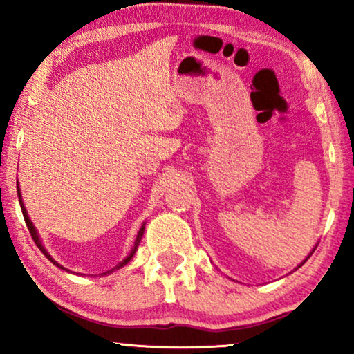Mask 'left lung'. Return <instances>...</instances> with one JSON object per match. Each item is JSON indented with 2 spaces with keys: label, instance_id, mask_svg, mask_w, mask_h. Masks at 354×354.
Instances as JSON below:
<instances>
[{
  "label": "left lung",
  "instance_id": "1",
  "mask_svg": "<svg viewBox=\"0 0 354 354\" xmlns=\"http://www.w3.org/2000/svg\"><path fill=\"white\" fill-rule=\"evenodd\" d=\"M310 254H312V252H310ZM310 254H308V257H310ZM305 261H307V259H305ZM305 261H304V263H305ZM304 263H302V264H304ZM302 264H300V266H302ZM300 266H299V268H300Z\"/></svg>",
  "mask_w": 354,
  "mask_h": 354
}]
</instances>
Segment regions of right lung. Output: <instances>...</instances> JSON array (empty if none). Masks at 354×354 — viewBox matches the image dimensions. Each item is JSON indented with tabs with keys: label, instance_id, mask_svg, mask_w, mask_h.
<instances>
[{
	"label": "right lung",
	"instance_id": "obj_1",
	"mask_svg": "<svg viewBox=\"0 0 354 354\" xmlns=\"http://www.w3.org/2000/svg\"><path fill=\"white\" fill-rule=\"evenodd\" d=\"M17 197H19V205H21V210H23V216H24V221H26V225H28V230H29V233H30V236H32V239H34V243L37 244V248L39 250L42 251V254L47 257V259L50 261L52 264H55L57 268H60V269H64V270H67L64 268V266H60L59 263H57V261H54V257H52L49 252L46 251V248L42 246V243H41V238H39V234H37V230L34 228V225H32V221L29 220V216H28V212H26V208H24V203H23V198H21V192H19V184H17ZM142 234H144V225L141 226V230H139V233H138V236H136V241H134V246H133V250H131V252L128 256L124 257L123 261H121L120 264H116L115 268L113 269H110V270H106V272L104 274H110V272H113V270H118V269H121L123 268V266H126L129 263L131 259H133V256H134V252H136V250H138V246H139V243H141V239H142Z\"/></svg>",
	"mask_w": 354,
	"mask_h": 354
}]
</instances>
